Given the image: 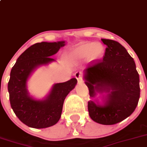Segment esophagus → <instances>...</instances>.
I'll list each match as a JSON object with an SVG mask.
<instances>
[{
  "label": "esophagus",
  "instance_id": "34e87169",
  "mask_svg": "<svg viewBox=\"0 0 147 147\" xmlns=\"http://www.w3.org/2000/svg\"><path fill=\"white\" fill-rule=\"evenodd\" d=\"M81 72H80V71H78V72H75V78H76L77 80H78V82H80L81 80H82V75H81Z\"/></svg>",
  "mask_w": 147,
  "mask_h": 147
}]
</instances>
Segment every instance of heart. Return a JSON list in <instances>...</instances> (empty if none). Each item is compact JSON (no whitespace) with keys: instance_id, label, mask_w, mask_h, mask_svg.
Masks as SVG:
<instances>
[{"instance_id":"heart-1","label":"heart","mask_w":147,"mask_h":147,"mask_svg":"<svg viewBox=\"0 0 147 147\" xmlns=\"http://www.w3.org/2000/svg\"><path fill=\"white\" fill-rule=\"evenodd\" d=\"M104 53V47L100 42H83L71 48L67 55L72 61H82L87 59L88 62H95L100 59Z\"/></svg>"}]
</instances>
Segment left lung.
<instances>
[{
    "label": "left lung",
    "instance_id": "obj_1",
    "mask_svg": "<svg viewBox=\"0 0 147 147\" xmlns=\"http://www.w3.org/2000/svg\"><path fill=\"white\" fill-rule=\"evenodd\" d=\"M106 45L102 59L84 70L90 98L103 93V104L90 100L88 108L91 119L102 125L122 121L134 111L140 97L139 75L133 58L119 42L101 39Z\"/></svg>",
    "mask_w": 147,
    "mask_h": 147
}]
</instances>
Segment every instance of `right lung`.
Masks as SVG:
<instances>
[{"label": "right lung", "instance_id": "obj_1", "mask_svg": "<svg viewBox=\"0 0 147 147\" xmlns=\"http://www.w3.org/2000/svg\"><path fill=\"white\" fill-rule=\"evenodd\" d=\"M65 45L64 41L34 44L20 55L12 67L8 84L10 103L16 116L28 127L44 129L56 124L65 98L76 85V78L55 84L42 100L33 98L27 90V80L31 73L39 67L55 61L51 57Z\"/></svg>", "mask_w": 147, "mask_h": 147}]
</instances>
